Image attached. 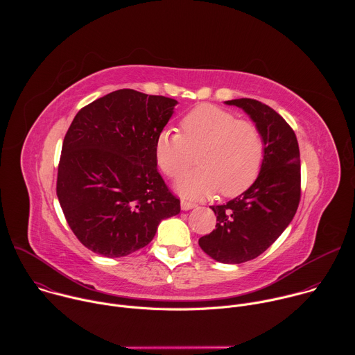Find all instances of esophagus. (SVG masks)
<instances>
[{
  "label": "esophagus",
  "mask_w": 355,
  "mask_h": 355,
  "mask_svg": "<svg viewBox=\"0 0 355 355\" xmlns=\"http://www.w3.org/2000/svg\"><path fill=\"white\" fill-rule=\"evenodd\" d=\"M195 207H196L195 202H191V200H188V199H182V200H181V208H182L184 211H189V209H192V208H195Z\"/></svg>",
  "instance_id": "1"
}]
</instances>
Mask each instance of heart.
I'll return each instance as SVG.
<instances>
[{"instance_id":"b5f03b06","label":"heart","mask_w":355,"mask_h":355,"mask_svg":"<svg viewBox=\"0 0 355 355\" xmlns=\"http://www.w3.org/2000/svg\"><path fill=\"white\" fill-rule=\"evenodd\" d=\"M181 133L164 129L156 140V160L163 173L181 178L195 163L200 164L181 182L189 196L218 191L232 198L254 184L266 160V143L259 128L225 108L202 104L181 119Z\"/></svg>"}]
</instances>
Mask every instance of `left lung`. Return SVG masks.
Here are the masks:
<instances>
[{"label":"left lung","mask_w":355,"mask_h":355,"mask_svg":"<svg viewBox=\"0 0 355 355\" xmlns=\"http://www.w3.org/2000/svg\"><path fill=\"white\" fill-rule=\"evenodd\" d=\"M226 104L244 110L256 122L266 143V160L247 191L211 207L216 229L202 236L199 245L219 263L240 264L263 254L293 219L300 200V155L293 129L271 107L251 98Z\"/></svg>","instance_id":"left-lung-1"}]
</instances>
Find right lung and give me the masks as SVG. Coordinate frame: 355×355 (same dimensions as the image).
Returning a JSON list of instances; mask_svg holds the SVG:
<instances>
[{
	"label": "right lung",
	"mask_w": 355,
	"mask_h": 355,
	"mask_svg": "<svg viewBox=\"0 0 355 355\" xmlns=\"http://www.w3.org/2000/svg\"><path fill=\"white\" fill-rule=\"evenodd\" d=\"M177 101L130 88L78 111L62 147L56 193L64 218L88 250L123 257L153 240L180 199L157 170L156 140Z\"/></svg>",
	"instance_id": "right-lung-1"
}]
</instances>
